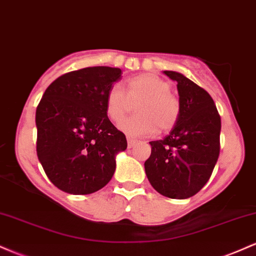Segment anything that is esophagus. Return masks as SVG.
Here are the masks:
<instances>
[{
  "mask_svg": "<svg viewBox=\"0 0 256 256\" xmlns=\"http://www.w3.org/2000/svg\"><path fill=\"white\" fill-rule=\"evenodd\" d=\"M136 143H137L136 140H134V138H131V137H128V148H132V146L136 144Z\"/></svg>",
  "mask_w": 256,
  "mask_h": 256,
  "instance_id": "1",
  "label": "esophagus"
}]
</instances>
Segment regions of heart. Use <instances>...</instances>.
Returning <instances> with one entry per match:
<instances>
[{
    "mask_svg": "<svg viewBox=\"0 0 256 256\" xmlns=\"http://www.w3.org/2000/svg\"><path fill=\"white\" fill-rule=\"evenodd\" d=\"M128 95L119 85H113L106 95V114L113 122H120L136 106V116L126 119L120 128L128 136L143 137L155 134L158 128L168 131L174 128L180 114V104L170 91V84L154 73H142L128 79Z\"/></svg>",
    "mask_w": 256,
    "mask_h": 256,
    "instance_id": "obj_1",
    "label": "heart"
}]
</instances>
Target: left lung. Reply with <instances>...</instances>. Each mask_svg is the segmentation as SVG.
<instances>
[{
    "label": "left lung",
    "instance_id": "8db88e82",
    "mask_svg": "<svg viewBox=\"0 0 256 256\" xmlns=\"http://www.w3.org/2000/svg\"><path fill=\"white\" fill-rule=\"evenodd\" d=\"M177 82L179 119L168 136L152 140L144 162L152 186L170 198L198 194L212 176L220 152L222 120L210 94L182 73L164 71Z\"/></svg>",
    "mask_w": 256,
    "mask_h": 256
}]
</instances>
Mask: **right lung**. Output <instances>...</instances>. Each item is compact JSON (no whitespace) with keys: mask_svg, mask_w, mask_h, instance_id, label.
<instances>
[{"mask_svg":"<svg viewBox=\"0 0 256 256\" xmlns=\"http://www.w3.org/2000/svg\"><path fill=\"white\" fill-rule=\"evenodd\" d=\"M122 77L107 66L68 72L46 88L37 106V156L55 186L73 195L102 189L128 148L106 114V95Z\"/></svg>","mask_w":256,"mask_h":256,"instance_id":"1","label":"right lung"}]
</instances>
